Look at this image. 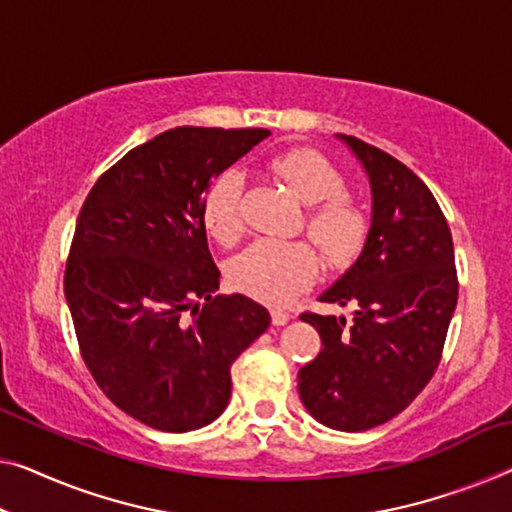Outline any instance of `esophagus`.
<instances>
[{
  "label": "esophagus",
  "instance_id": "esophagus-1",
  "mask_svg": "<svg viewBox=\"0 0 512 512\" xmlns=\"http://www.w3.org/2000/svg\"><path fill=\"white\" fill-rule=\"evenodd\" d=\"M289 312L287 310H271V322H273V326H285L287 322H289Z\"/></svg>",
  "mask_w": 512,
  "mask_h": 512
}]
</instances>
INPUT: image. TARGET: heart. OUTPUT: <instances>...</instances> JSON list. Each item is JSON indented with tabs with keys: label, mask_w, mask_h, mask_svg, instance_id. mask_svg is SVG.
I'll use <instances>...</instances> for the list:
<instances>
[{
	"label": "heart",
	"mask_w": 512,
	"mask_h": 512,
	"mask_svg": "<svg viewBox=\"0 0 512 512\" xmlns=\"http://www.w3.org/2000/svg\"><path fill=\"white\" fill-rule=\"evenodd\" d=\"M271 170L294 190L305 211V232L333 266H347L368 239V216L342 193L345 179L329 158L315 149H292L271 163ZM243 177L223 172L202 204V223L220 246H234L243 232ZM322 273V259L308 241L259 239L230 264L232 287L271 305H285L305 292Z\"/></svg>",
	"instance_id": "1"
}]
</instances>
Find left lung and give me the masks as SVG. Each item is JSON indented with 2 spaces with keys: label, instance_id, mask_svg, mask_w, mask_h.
I'll return each mask as SVG.
<instances>
[{
  "label": "left lung",
  "instance_id": "left-lung-1",
  "mask_svg": "<svg viewBox=\"0 0 512 512\" xmlns=\"http://www.w3.org/2000/svg\"><path fill=\"white\" fill-rule=\"evenodd\" d=\"M342 140L370 177L372 227L356 264L319 296L356 305L354 322L301 315L324 347L299 370V395L319 423L363 432L398 416L432 379L457 305V269L430 188L379 147Z\"/></svg>",
  "mask_w": 512,
  "mask_h": 512
}]
</instances>
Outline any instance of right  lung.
Segmentation results:
<instances>
[{"label":"right lung","mask_w":512,"mask_h":512,"mask_svg":"<svg viewBox=\"0 0 512 512\" xmlns=\"http://www.w3.org/2000/svg\"><path fill=\"white\" fill-rule=\"evenodd\" d=\"M266 135L172 128L103 172L80 209L64 294L82 361L121 411L156 430L216 421L232 363L269 329L264 305L213 296L220 271L202 223L211 181Z\"/></svg>","instance_id":"add662e5"}]
</instances>
